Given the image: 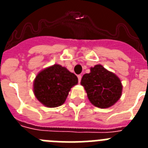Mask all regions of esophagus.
Wrapping results in <instances>:
<instances>
[{"label": "esophagus", "mask_w": 148, "mask_h": 148, "mask_svg": "<svg viewBox=\"0 0 148 148\" xmlns=\"http://www.w3.org/2000/svg\"><path fill=\"white\" fill-rule=\"evenodd\" d=\"M78 82H81V80H82V75H78Z\"/></svg>", "instance_id": "1"}]
</instances>
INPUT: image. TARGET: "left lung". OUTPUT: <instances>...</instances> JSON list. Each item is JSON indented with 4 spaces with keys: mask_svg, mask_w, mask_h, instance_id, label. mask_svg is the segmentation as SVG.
<instances>
[{
    "mask_svg": "<svg viewBox=\"0 0 148 148\" xmlns=\"http://www.w3.org/2000/svg\"><path fill=\"white\" fill-rule=\"evenodd\" d=\"M81 84L85 89L90 102L103 109L116 104L122 92L119 78L101 64L90 68V73L82 77Z\"/></svg>",
    "mask_w": 148,
    "mask_h": 148,
    "instance_id": "8db88e82",
    "label": "left lung"
}]
</instances>
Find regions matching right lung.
<instances>
[{"mask_svg": "<svg viewBox=\"0 0 148 148\" xmlns=\"http://www.w3.org/2000/svg\"><path fill=\"white\" fill-rule=\"evenodd\" d=\"M78 84V78L64 66L54 64L39 72L33 84L35 97L47 108H56L66 101L70 89Z\"/></svg>", "mask_w": 148, "mask_h": 148, "instance_id": "1", "label": "right lung"}]
</instances>
